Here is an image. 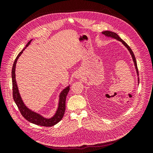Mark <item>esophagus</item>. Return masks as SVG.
<instances>
[{"instance_id": "34e87169", "label": "esophagus", "mask_w": 153, "mask_h": 153, "mask_svg": "<svg viewBox=\"0 0 153 153\" xmlns=\"http://www.w3.org/2000/svg\"><path fill=\"white\" fill-rule=\"evenodd\" d=\"M75 77V78H77V79H80V78H82V76H81V75H80L79 73H76Z\"/></svg>"}]
</instances>
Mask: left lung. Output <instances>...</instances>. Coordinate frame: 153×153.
<instances>
[{"label": "left lung", "mask_w": 153, "mask_h": 153, "mask_svg": "<svg viewBox=\"0 0 153 153\" xmlns=\"http://www.w3.org/2000/svg\"><path fill=\"white\" fill-rule=\"evenodd\" d=\"M102 34H104L106 37H107V38H111L112 39H116L119 41H120V42H121L123 43V45L125 47H126L128 50L129 51V52L131 54V56L132 57V59H133V63H134V66H135V70H136V73H137V79H138V84H139V78H138V68H137V61H136V59H135V55H134L133 51L131 50V49L130 48V47H129V46L127 45V43H126L124 42V41L120 38V37L116 34L115 33V32H112V31H109V30H106V31H103L102 32Z\"/></svg>", "instance_id": "8db88e82"}]
</instances>
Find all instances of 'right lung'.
<instances>
[{"mask_svg":"<svg viewBox=\"0 0 153 153\" xmlns=\"http://www.w3.org/2000/svg\"><path fill=\"white\" fill-rule=\"evenodd\" d=\"M32 39H31L29 43L27 44L26 47L23 49L21 52L18 55L15 62H14L13 68H12V82H13V96L14 101L16 104L18 109L20 111V113L26 120L29 121L31 123H33L39 126H53L55 124H57L62 119L64 112L66 108V96L69 91V87L70 85L66 87L61 92V93L59 95V102L57 105V108L55 111V112L51 117H45L41 114L36 112L34 111H32L24 103V101L22 100V97L18 90V87L17 85V83L16 80V75H15V69L16 65L18 58L22 54L23 52L25 49L30 45Z\"/></svg>","mask_w":153,"mask_h":153,"instance_id":"right-lung-1","label":"right lung"}]
</instances>
